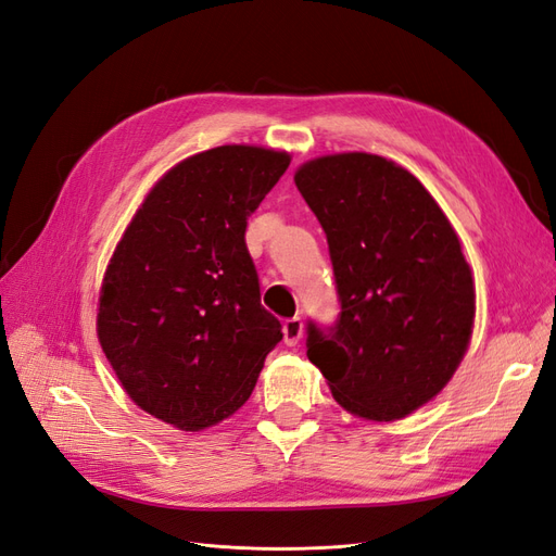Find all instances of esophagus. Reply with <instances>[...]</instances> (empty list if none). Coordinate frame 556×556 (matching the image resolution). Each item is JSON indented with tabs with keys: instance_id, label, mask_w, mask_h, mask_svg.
Returning <instances> with one entry per match:
<instances>
[{
	"instance_id": "34e87169",
	"label": "esophagus",
	"mask_w": 556,
	"mask_h": 556,
	"mask_svg": "<svg viewBox=\"0 0 556 556\" xmlns=\"http://www.w3.org/2000/svg\"><path fill=\"white\" fill-rule=\"evenodd\" d=\"M282 333H285V343H288V345H296L301 336H304V323H301V317L285 319Z\"/></svg>"
}]
</instances>
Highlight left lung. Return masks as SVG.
<instances>
[{"label": "left lung", "instance_id": "1", "mask_svg": "<svg viewBox=\"0 0 556 556\" xmlns=\"http://www.w3.org/2000/svg\"><path fill=\"white\" fill-rule=\"evenodd\" d=\"M294 182L323 225L341 313L306 327V355L333 399L378 422L401 419L457 371L476 288L457 233L410 172L368 153L299 166Z\"/></svg>", "mask_w": 556, "mask_h": 556}]
</instances>
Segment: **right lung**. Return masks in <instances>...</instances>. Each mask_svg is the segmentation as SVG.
I'll return each instance as SVG.
<instances>
[{
    "instance_id": "right-lung-1",
    "label": "right lung",
    "mask_w": 556,
    "mask_h": 556,
    "mask_svg": "<svg viewBox=\"0 0 556 556\" xmlns=\"http://www.w3.org/2000/svg\"><path fill=\"white\" fill-rule=\"evenodd\" d=\"M290 155L220 146L166 172L117 243L99 292L97 336L146 413L199 431L237 413L282 339L260 304L248 217Z\"/></svg>"
}]
</instances>
